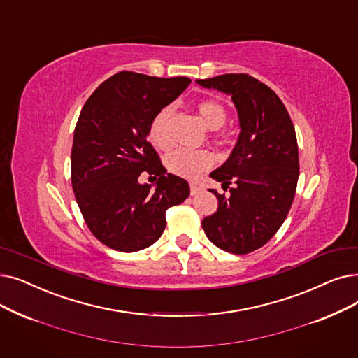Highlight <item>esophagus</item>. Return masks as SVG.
<instances>
[{
  "mask_svg": "<svg viewBox=\"0 0 358 358\" xmlns=\"http://www.w3.org/2000/svg\"><path fill=\"white\" fill-rule=\"evenodd\" d=\"M200 190H201L200 185H197V184H194V182H192V184H190V193H192V196L197 194Z\"/></svg>",
  "mask_w": 358,
  "mask_h": 358,
  "instance_id": "obj_1",
  "label": "esophagus"
}]
</instances>
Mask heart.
Instances as JSON below:
<instances>
[{
  "instance_id": "obj_1",
  "label": "heart",
  "mask_w": 358,
  "mask_h": 358,
  "mask_svg": "<svg viewBox=\"0 0 358 358\" xmlns=\"http://www.w3.org/2000/svg\"><path fill=\"white\" fill-rule=\"evenodd\" d=\"M197 113L209 130L221 129L227 121V111L224 105L213 99L200 101L197 103ZM173 114V108L165 106L153 117L149 126L150 142L159 150H166L173 146V136H171L169 127ZM165 162L173 174L185 178H194L212 166L213 157L208 150L177 149L168 155Z\"/></svg>"
}]
</instances>
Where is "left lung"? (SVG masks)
<instances>
[{
  "label": "left lung",
  "mask_w": 358,
  "mask_h": 358,
  "mask_svg": "<svg viewBox=\"0 0 358 358\" xmlns=\"http://www.w3.org/2000/svg\"><path fill=\"white\" fill-rule=\"evenodd\" d=\"M234 102L240 136L229 158L210 177L229 187V197L210 190L217 210L201 221L206 237L225 252L245 255L265 245L281 228L300 174L292 121L276 93L248 74L196 80Z\"/></svg>",
  "instance_id": "obj_1"
}]
</instances>
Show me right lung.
Listing matches in <instances>:
<instances>
[{
  "mask_svg": "<svg viewBox=\"0 0 358 358\" xmlns=\"http://www.w3.org/2000/svg\"><path fill=\"white\" fill-rule=\"evenodd\" d=\"M121 71L105 80L82 108L71 149V185L89 229L102 244L131 253L152 245L165 229V212L189 197V182L168 174L148 141L162 108L190 85ZM142 172L159 178L141 185Z\"/></svg>",
  "mask_w": 358,
  "mask_h": 358,
  "instance_id": "1",
  "label": "right lung"
}]
</instances>
